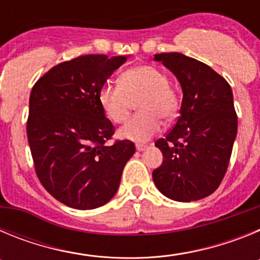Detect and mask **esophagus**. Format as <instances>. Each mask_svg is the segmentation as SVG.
<instances>
[{
    "instance_id": "esophagus-1",
    "label": "esophagus",
    "mask_w": 260,
    "mask_h": 260,
    "mask_svg": "<svg viewBox=\"0 0 260 260\" xmlns=\"http://www.w3.org/2000/svg\"><path fill=\"white\" fill-rule=\"evenodd\" d=\"M147 148H148V146H146V144H137V151H138V152L146 151Z\"/></svg>"
}]
</instances>
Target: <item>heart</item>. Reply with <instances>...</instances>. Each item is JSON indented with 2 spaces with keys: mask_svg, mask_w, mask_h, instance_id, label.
<instances>
[{
  "mask_svg": "<svg viewBox=\"0 0 260 260\" xmlns=\"http://www.w3.org/2000/svg\"><path fill=\"white\" fill-rule=\"evenodd\" d=\"M139 113L119 128V137L133 142H147L160 130L161 119L172 121L180 107V99L167 75L150 65L126 69L119 83L107 82L99 89V103L110 121L123 122L133 102L137 99Z\"/></svg>",
  "mask_w": 260,
  "mask_h": 260,
  "instance_id": "obj_1",
  "label": "heart"
}]
</instances>
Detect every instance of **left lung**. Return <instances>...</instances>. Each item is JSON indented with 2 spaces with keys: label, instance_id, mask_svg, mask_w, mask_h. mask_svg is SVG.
Masks as SVG:
<instances>
[{
  "label": "left lung",
  "instance_id": "obj_1",
  "mask_svg": "<svg viewBox=\"0 0 260 260\" xmlns=\"http://www.w3.org/2000/svg\"><path fill=\"white\" fill-rule=\"evenodd\" d=\"M180 80V116L165 138L155 142L162 153L152 178L165 197L199 201L221 183L237 135V113L229 83L213 69L181 53L155 54Z\"/></svg>",
  "mask_w": 260,
  "mask_h": 260
}]
</instances>
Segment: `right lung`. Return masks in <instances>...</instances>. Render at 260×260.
Returning a JSON list of instances; mask_svg holds the SVG:
<instances>
[{
    "label": "right lung",
    "instance_id": "obj_1",
    "mask_svg": "<svg viewBox=\"0 0 260 260\" xmlns=\"http://www.w3.org/2000/svg\"><path fill=\"white\" fill-rule=\"evenodd\" d=\"M126 57L86 54L53 66L29 95L27 139L36 176L53 198L93 210L113 198L132 141L116 139L99 103V89Z\"/></svg>",
    "mask_w": 260,
    "mask_h": 260
}]
</instances>
